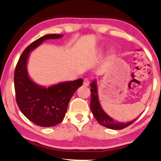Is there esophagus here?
Segmentation results:
<instances>
[{
	"instance_id": "34e87169",
	"label": "esophagus",
	"mask_w": 161,
	"mask_h": 161,
	"mask_svg": "<svg viewBox=\"0 0 161 161\" xmlns=\"http://www.w3.org/2000/svg\"><path fill=\"white\" fill-rule=\"evenodd\" d=\"M83 86H89V80L88 78H85L83 80Z\"/></svg>"
}]
</instances>
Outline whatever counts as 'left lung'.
<instances>
[{"label":"left lung","instance_id":"left-lung-1","mask_svg":"<svg viewBox=\"0 0 161 161\" xmlns=\"http://www.w3.org/2000/svg\"><path fill=\"white\" fill-rule=\"evenodd\" d=\"M91 86V109L94 115V118L99 122V124H101L103 126L108 128V129H114V130H120L125 129L131 123L134 122L136 119H134L131 121L126 123L119 122L113 119L110 116H109L104 109H102L101 104H100L99 99V94H98V87L97 80L94 79L92 81L90 84Z\"/></svg>","mask_w":161,"mask_h":161}]
</instances>
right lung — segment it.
Returning a JSON list of instances; mask_svg holds the SVG:
<instances>
[{"mask_svg": "<svg viewBox=\"0 0 161 161\" xmlns=\"http://www.w3.org/2000/svg\"><path fill=\"white\" fill-rule=\"evenodd\" d=\"M63 35L47 34L32 43L23 52L14 73L16 100L23 115L37 125L50 127L63 120L70 99L82 86L83 79L64 81L49 86L36 83L27 71L30 53L48 39H58Z\"/></svg>", "mask_w": 161, "mask_h": 161, "instance_id": "1", "label": "right lung"}]
</instances>
